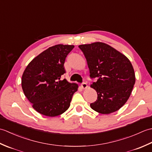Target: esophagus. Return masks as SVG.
<instances>
[{
  "label": "esophagus",
  "mask_w": 152,
  "mask_h": 152,
  "mask_svg": "<svg viewBox=\"0 0 152 152\" xmlns=\"http://www.w3.org/2000/svg\"><path fill=\"white\" fill-rule=\"evenodd\" d=\"M81 86L83 89H86L88 88V85H87V83L86 82H83L81 84Z\"/></svg>",
  "instance_id": "obj_1"
}]
</instances>
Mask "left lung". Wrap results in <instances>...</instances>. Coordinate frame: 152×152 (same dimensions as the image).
<instances>
[{
	"instance_id": "obj_1",
	"label": "left lung",
	"mask_w": 152,
	"mask_h": 152,
	"mask_svg": "<svg viewBox=\"0 0 152 152\" xmlns=\"http://www.w3.org/2000/svg\"><path fill=\"white\" fill-rule=\"evenodd\" d=\"M89 69L90 78H96L91 88L97 93V99L90 106L102 114L114 112L129 98L135 83L132 64L123 55L102 42L80 45Z\"/></svg>"
}]
</instances>
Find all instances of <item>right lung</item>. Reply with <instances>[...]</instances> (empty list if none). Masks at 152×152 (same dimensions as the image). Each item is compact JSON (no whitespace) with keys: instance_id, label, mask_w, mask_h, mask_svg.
<instances>
[{"instance_id":"obj_1","label":"right lung","mask_w":152,"mask_h":152,"mask_svg":"<svg viewBox=\"0 0 152 152\" xmlns=\"http://www.w3.org/2000/svg\"><path fill=\"white\" fill-rule=\"evenodd\" d=\"M74 48L63 44L50 47L35 57L23 74V91L40 114L55 117L69 108L78 86L61 78L66 73L64 66L66 57Z\"/></svg>"}]
</instances>
